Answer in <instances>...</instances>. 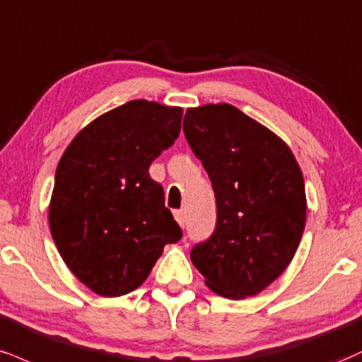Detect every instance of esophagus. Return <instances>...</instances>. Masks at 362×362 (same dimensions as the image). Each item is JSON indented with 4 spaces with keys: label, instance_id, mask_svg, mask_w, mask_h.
Here are the masks:
<instances>
[{
    "label": "esophagus",
    "instance_id": "34e87169",
    "mask_svg": "<svg viewBox=\"0 0 362 362\" xmlns=\"http://www.w3.org/2000/svg\"><path fill=\"white\" fill-rule=\"evenodd\" d=\"M175 219L177 223L184 228L185 226V211H175Z\"/></svg>",
    "mask_w": 362,
    "mask_h": 362
}]
</instances>
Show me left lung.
<instances>
[{
	"instance_id": "obj_1",
	"label": "left lung",
	"mask_w": 362,
	"mask_h": 362,
	"mask_svg": "<svg viewBox=\"0 0 362 362\" xmlns=\"http://www.w3.org/2000/svg\"><path fill=\"white\" fill-rule=\"evenodd\" d=\"M184 133L211 178L217 214L190 259L216 293L252 297L285 272L300 245L302 170L276 134L230 104L187 110Z\"/></svg>"
}]
</instances>
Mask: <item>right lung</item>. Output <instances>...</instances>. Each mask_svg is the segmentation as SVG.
I'll list each match as a JSON object with an SVG mask.
<instances>
[{
	"label": "right lung",
	"instance_id": "obj_1",
	"mask_svg": "<svg viewBox=\"0 0 362 362\" xmlns=\"http://www.w3.org/2000/svg\"><path fill=\"white\" fill-rule=\"evenodd\" d=\"M182 107L129 101L99 116L60 158L49 209L65 264L103 297L138 288L182 229L148 173L180 133Z\"/></svg>",
	"mask_w": 362,
	"mask_h": 362
}]
</instances>
